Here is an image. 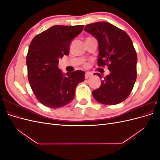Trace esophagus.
Listing matches in <instances>:
<instances>
[{
    "label": "esophagus",
    "mask_w": 160,
    "mask_h": 160,
    "mask_svg": "<svg viewBox=\"0 0 160 160\" xmlns=\"http://www.w3.org/2000/svg\"><path fill=\"white\" fill-rule=\"evenodd\" d=\"M90 77H91V75L90 73H89V72H87V73H85V79H88Z\"/></svg>",
    "instance_id": "obj_1"
}]
</instances>
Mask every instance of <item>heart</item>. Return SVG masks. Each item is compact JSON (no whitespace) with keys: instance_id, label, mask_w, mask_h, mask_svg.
<instances>
[{"instance_id":"1","label":"heart","mask_w":160,"mask_h":160,"mask_svg":"<svg viewBox=\"0 0 160 160\" xmlns=\"http://www.w3.org/2000/svg\"><path fill=\"white\" fill-rule=\"evenodd\" d=\"M86 66H87V65H85V67H86Z\"/></svg>"}]
</instances>
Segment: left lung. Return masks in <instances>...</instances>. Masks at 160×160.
<instances>
[{
    "mask_svg": "<svg viewBox=\"0 0 160 160\" xmlns=\"http://www.w3.org/2000/svg\"><path fill=\"white\" fill-rule=\"evenodd\" d=\"M84 30L98 41V66L107 65L110 71L92 95L104 105L122 103L128 98L137 78L138 57L132 39L124 31L108 22L89 24ZM94 75L102 78L99 72Z\"/></svg>",
    "mask_w": 160,
    "mask_h": 160,
    "instance_id": "obj_1",
    "label": "left lung"
}]
</instances>
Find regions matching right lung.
I'll list each match as a JSON object with an SVG mask.
<instances>
[{
  "label": "right lung",
  "instance_id": "obj_1",
  "mask_svg": "<svg viewBox=\"0 0 160 160\" xmlns=\"http://www.w3.org/2000/svg\"><path fill=\"white\" fill-rule=\"evenodd\" d=\"M83 25H55L33 38L27 55L28 79L36 98L48 108L57 109L74 99L77 85L85 80L83 71L67 72L58 67L59 59L68 55L71 41Z\"/></svg>",
  "mask_w": 160,
  "mask_h": 160
}]
</instances>
